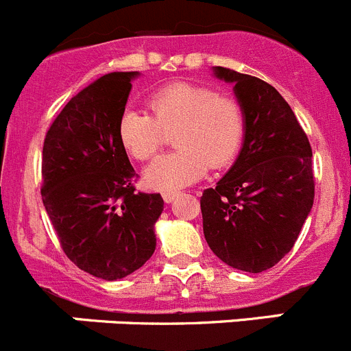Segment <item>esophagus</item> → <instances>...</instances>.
Returning a JSON list of instances; mask_svg holds the SVG:
<instances>
[{"label": "esophagus", "mask_w": 351, "mask_h": 351, "mask_svg": "<svg viewBox=\"0 0 351 351\" xmlns=\"http://www.w3.org/2000/svg\"><path fill=\"white\" fill-rule=\"evenodd\" d=\"M176 197H178V192H173V191L162 192V199H165V202H173Z\"/></svg>", "instance_id": "obj_1"}]
</instances>
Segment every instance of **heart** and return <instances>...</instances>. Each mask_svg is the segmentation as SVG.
<instances>
[{"label":"heart","mask_w":351,"mask_h":351,"mask_svg":"<svg viewBox=\"0 0 351 351\" xmlns=\"http://www.w3.org/2000/svg\"><path fill=\"white\" fill-rule=\"evenodd\" d=\"M147 112L126 110L117 124L123 149L138 160L156 156L171 133L178 150L160 156L145 169L147 185L175 191L197 182L208 168H225L235 159L245 135V112L230 95L208 84L173 83L154 91Z\"/></svg>","instance_id":"b5f03b06"}]
</instances>
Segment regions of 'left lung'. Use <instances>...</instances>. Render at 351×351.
<instances>
[{
  "instance_id": "8db88e82",
  "label": "left lung",
  "mask_w": 351,
  "mask_h": 351,
  "mask_svg": "<svg viewBox=\"0 0 351 351\" xmlns=\"http://www.w3.org/2000/svg\"><path fill=\"white\" fill-rule=\"evenodd\" d=\"M215 74L234 83L245 135L234 166L215 189L202 192L204 237L232 268L260 274L293 250L312 209V147L271 84L227 67H216Z\"/></svg>"
}]
</instances>
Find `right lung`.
<instances>
[{
  "label": "right lung",
  "mask_w": 351,
  "mask_h": 351,
  "mask_svg": "<svg viewBox=\"0 0 351 351\" xmlns=\"http://www.w3.org/2000/svg\"><path fill=\"white\" fill-rule=\"evenodd\" d=\"M110 72L67 101L45 136L41 195L72 263L106 280L138 270L156 250L160 194L135 192V173L117 136L131 80Z\"/></svg>",
  "instance_id": "right-lung-1"
}]
</instances>
